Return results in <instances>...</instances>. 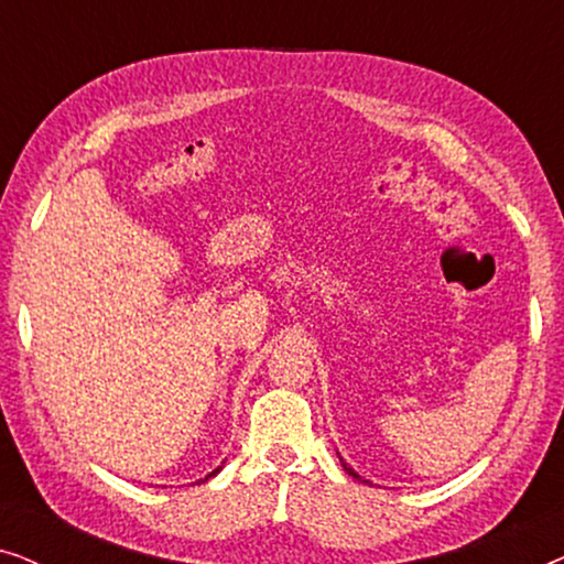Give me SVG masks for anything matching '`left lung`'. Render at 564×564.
<instances>
[{"label": "left lung", "instance_id": "8db88e82", "mask_svg": "<svg viewBox=\"0 0 564 564\" xmlns=\"http://www.w3.org/2000/svg\"><path fill=\"white\" fill-rule=\"evenodd\" d=\"M344 469H346V473H349V475H351V477H359V475H357V473H354V469H351V467H349V465H344Z\"/></svg>", "mask_w": 564, "mask_h": 564}]
</instances>
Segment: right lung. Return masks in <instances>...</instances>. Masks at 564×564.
Segmentation results:
<instances>
[{
	"label": "right lung",
	"mask_w": 564,
	"mask_h": 564,
	"mask_svg": "<svg viewBox=\"0 0 564 564\" xmlns=\"http://www.w3.org/2000/svg\"><path fill=\"white\" fill-rule=\"evenodd\" d=\"M215 473H218V469H215ZM215 473H210V475H207V477H213V475H215ZM207 477H205V480H207Z\"/></svg>",
	"instance_id": "1"
}]
</instances>
